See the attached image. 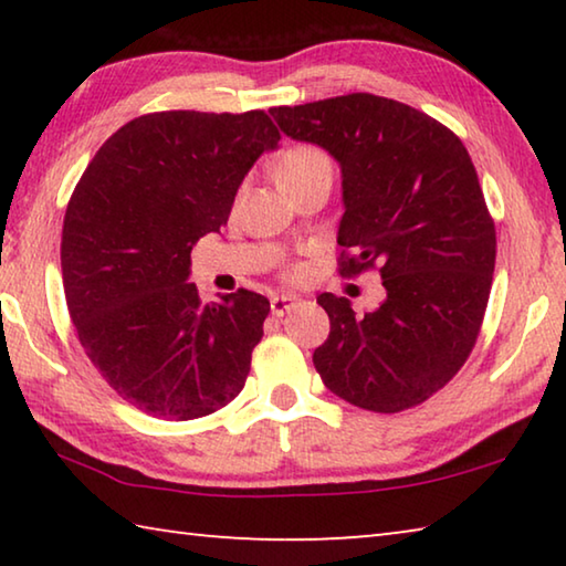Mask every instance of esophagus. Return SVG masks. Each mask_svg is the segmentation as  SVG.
Listing matches in <instances>:
<instances>
[{
  "instance_id": "esophagus-1",
  "label": "esophagus",
  "mask_w": 566,
  "mask_h": 566,
  "mask_svg": "<svg viewBox=\"0 0 566 566\" xmlns=\"http://www.w3.org/2000/svg\"><path fill=\"white\" fill-rule=\"evenodd\" d=\"M296 304H300V296H294V294H276V296H272V302H270L274 317H282V314L294 310Z\"/></svg>"
}]
</instances>
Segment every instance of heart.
<instances>
[{
    "label": "heart",
    "instance_id": "1",
    "mask_svg": "<svg viewBox=\"0 0 566 566\" xmlns=\"http://www.w3.org/2000/svg\"><path fill=\"white\" fill-rule=\"evenodd\" d=\"M317 175H332V159L324 149L314 145H296L286 149L276 165V181L282 187L296 185Z\"/></svg>",
    "mask_w": 566,
    "mask_h": 566
}]
</instances>
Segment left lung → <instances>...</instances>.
<instances>
[{
    "mask_svg": "<svg viewBox=\"0 0 566 566\" xmlns=\"http://www.w3.org/2000/svg\"><path fill=\"white\" fill-rule=\"evenodd\" d=\"M342 169L339 272L377 266L385 302L354 314L324 292L329 337L314 367L354 407L395 415L442 389L472 352L492 290L496 234L467 147L409 104L357 92L270 109Z\"/></svg>",
    "mask_w": 566,
    "mask_h": 566,
    "instance_id": "8db88e82",
    "label": "left lung"
}]
</instances>
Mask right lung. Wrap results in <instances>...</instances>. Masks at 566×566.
Returning a JSON list of instances; mask_svg holds the SVG:
<instances>
[{
    "label": "right lung",
    "mask_w": 566,
    "mask_h": 566,
    "mask_svg": "<svg viewBox=\"0 0 566 566\" xmlns=\"http://www.w3.org/2000/svg\"><path fill=\"white\" fill-rule=\"evenodd\" d=\"M280 132L264 112H157L124 124L84 169L64 214L70 317L99 375L157 419L207 417L242 391L270 300L199 302L191 247L219 232Z\"/></svg>",
    "instance_id": "add662e5"
}]
</instances>
